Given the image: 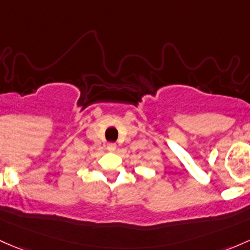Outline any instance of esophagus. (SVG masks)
<instances>
[{
    "label": "esophagus",
    "instance_id": "esophagus-1",
    "mask_svg": "<svg viewBox=\"0 0 250 250\" xmlns=\"http://www.w3.org/2000/svg\"><path fill=\"white\" fill-rule=\"evenodd\" d=\"M115 149H116V145L115 144H107V151L114 152Z\"/></svg>",
    "mask_w": 250,
    "mask_h": 250
}]
</instances>
